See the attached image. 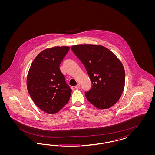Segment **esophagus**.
I'll return each mask as SVG.
<instances>
[{
	"label": "esophagus",
	"instance_id": "obj_1",
	"mask_svg": "<svg viewBox=\"0 0 155 155\" xmlns=\"http://www.w3.org/2000/svg\"><path fill=\"white\" fill-rule=\"evenodd\" d=\"M80 87V85L79 84H78L76 86H75V89H79Z\"/></svg>",
	"mask_w": 155,
	"mask_h": 155
}]
</instances>
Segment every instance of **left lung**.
<instances>
[{
	"label": "left lung",
	"mask_w": 155,
	"mask_h": 155,
	"mask_svg": "<svg viewBox=\"0 0 155 155\" xmlns=\"http://www.w3.org/2000/svg\"><path fill=\"white\" fill-rule=\"evenodd\" d=\"M71 50L84 65L92 82L85 92L89 102L99 109L117 103L125 85V71L120 60L107 48L98 45H77Z\"/></svg>",
	"instance_id": "obj_1"
}]
</instances>
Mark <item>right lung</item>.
<instances>
[{
    "label": "right lung",
    "mask_w": 155,
    "mask_h": 155,
    "mask_svg": "<svg viewBox=\"0 0 155 155\" xmlns=\"http://www.w3.org/2000/svg\"><path fill=\"white\" fill-rule=\"evenodd\" d=\"M68 46L46 49L37 55L27 75L28 93L37 106L54 114L68 103L71 89L60 70V64L68 52Z\"/></svg>",
    "instance_id": "obj_1"
}]
</instances>
